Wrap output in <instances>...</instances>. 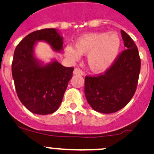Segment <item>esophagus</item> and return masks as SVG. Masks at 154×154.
<instances>
[{
	"label": "esophagus",
	"mask_w": 154,
	"mask_h": 154,
	"mask_svg": "<svg viewBox=\"0 0 154 154\" xmlns=\"http://www.w3.org/2000/svg\"><path fill=\"white\" fill-rule=\"evenodd\" d=\"M73 73L75 74V75H84V72L82 69H79V68H75L73 71Z\"/></svg>",
	"instance_id": "obj_1"
}]
</instances>
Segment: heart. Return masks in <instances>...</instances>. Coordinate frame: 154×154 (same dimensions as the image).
<instances>
[{
	"mask_svg": "<svg viewBox=\"0 0 154 154\" xmlns=\"http://www.w3.org/2000/svg\"><path fill=\"white\" fill-rule=\"evenodd\" d=\"M75 49L71 46L66 48V54L74 59L81 54H88V63L92 71L101 72L113 63L119 53L121 39L118 33H91L76 39Z\"/></svg>",
	"mask_w": 154,
	"mask_h": 154,
	"instance_id": "b5f03b06",
	"label": "heart"
}]
</instances>
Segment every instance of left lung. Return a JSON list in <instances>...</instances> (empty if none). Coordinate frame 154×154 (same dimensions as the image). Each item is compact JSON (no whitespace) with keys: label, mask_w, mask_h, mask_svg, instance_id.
Returning <instances> with one entry per match:
<instances>
[{"label":"left lung","mask_w":154,"mask_h":154,"mask_svg":"<svg viewBox=\"0 0 154 154\" xmlns=\"http://www.w3.org/2000/svg\"><path fill=\"white\" fill-rule=\"evenodd\" d=\"M126 49L103 73L86 75L85 94L94 110L100 113L116 112L127 106L136 91L141 69L138 48L132 38L121 30Z\"/></svg>","instance_id":"left-lung-1"}]
</instances>
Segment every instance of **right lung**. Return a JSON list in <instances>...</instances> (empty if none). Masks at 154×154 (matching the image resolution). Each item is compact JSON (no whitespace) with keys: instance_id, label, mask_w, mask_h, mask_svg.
<instances>
[{"instance_id":"1","label":"right lung","mask_w":154,"mask_h":154,"mask_svg":"<svg viewBox=\"0 0 154 154\" xmlns=\"http://www.w3.org/2000/svg\"><path fill=\"white\" fill-rule=\"evenodd\" d=\"M45 41L56 51L63 50V38L54 28L29 33L16 46L12 63L15 88L22 104L32 113L48 115L60 106L73 67L54 60L42 66L33 56L36 41Z\"/></svg>"}]
</instances>
